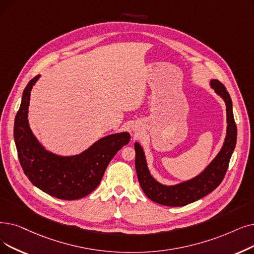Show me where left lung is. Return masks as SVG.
Segmentation results:
<instances>
[{
    "label": "left lung",
    "instance_id": "obj_1",
    "mask_svg": "<svg viewBox=\"0 0 254 254\" xmlns=\"http://www.w3.org/2000/svg\"><path fill=\"white\" fill-rule=\"evenodd\" d=\"M212 89L222 98L226 106V135L223 145L207 166L194 178L175 185H164L151 175L144 150L135 142V166L138 181L143 192L152 201L167 206H184L194 202L214 191L221 184L229 160L237 143V126L233 113V102L223 84L218 80L209 81Z\"/></svg>",
    "mask_w": 254,
    "mask_h": 254
}]
</instances>
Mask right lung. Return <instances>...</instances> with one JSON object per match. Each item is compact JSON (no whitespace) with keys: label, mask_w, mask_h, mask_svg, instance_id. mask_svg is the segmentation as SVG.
Listing matches in <instances>:
<instances>
[{"label":"right lung","mask_w":254,"mask_h":254,"mask_svg":"<svg viewBox=\"0 0 254 254\" xmlns=\"http://www.w3.org/2000/svg\"><path fill=\"white\" fill-rule=\"evenodd\" d=\"M39 78L40 74L36 75L25 88L14 120L19 163L29 181L41 191L59 199H80L96 189L109 163L129 142L130 135L120 131L105 136L72 156L48 150L32 131L28 119L31 90Z\"/></svg>","instance_id":"1"}]
</instances>
